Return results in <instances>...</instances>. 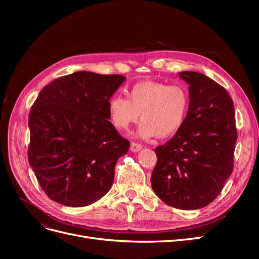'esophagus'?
<instances>
[{"label": "esophagus", "instance_id": "1", "mask_svg": "<svg viewBox=\"0 0 259 259\" xmlns=\"http://www.w3.org/2000/svg\"><path fill=\"white\" fill-rule=\"evenodd\" d=\"M142 148H143V145H142V144H139V143L133 142V143L131 144V150H132V151H134V152L139 151L140 149H142Z\"/></svg>", "mask_w": 259, "mask_h": 259}]
</instances>
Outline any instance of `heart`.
<instances>
[{
    "instance_id": "heart-1",
    "label": "heart",
    "mask_w": 259,
    "mask_h": 259,
    "mask_svg": "<svg viewBox=\"0 0 259 259\" xmlns=\"http://www.w3.org/2000/svg\"><path fill=\"white\" fill-rule=\"evenodd\" d=\"M190 108V94L183 84L144 81L134 84L128 98L114 95L108 111L114 126L127 131L139 121L138 135L143 138H168L183 127Z\"/></svg>"
}]
</instances>
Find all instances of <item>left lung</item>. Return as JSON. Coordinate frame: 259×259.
Instances as JSON below:
<instances>
[{
	"mask_svg": "<svg viewBox=\"0 0 259 259\" xmlns=\"http://www.w3.org/2000/svg\"><path fill=\"white\" fill-rule=\"evenodd\" d=\"M179 75L189 84V113L179 132L154 149L151 186L167 205L198 209L218 197L233 170L236 113L222 85L199 72Z\"/></svg>",
	"mask_w": 259,
	"mask_h": 259,
	"instance_id": "left-lung-1",
	"label": "left lung"
}]
</instances>
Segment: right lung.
I'll use <instances>...</instances> for the list:
<instances>
[{"mask_svg": "<svg viewBox=\"0 0 259 259\" xmlns=\"http://www.w3.org/2000/svg\"><path fill=\"white\" fill-rule=\"evenodd\" d=\"M121 74L79 71L43 88L29 114L28 160L50 199L88 206L110 190L130 142L109 121L108 103Z\"/></svg>", "mask_w": 259, "mask_h": 259, "instance_id": "add662e5", "label": "right lung"}]
</instances>
